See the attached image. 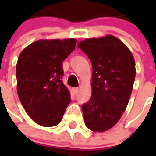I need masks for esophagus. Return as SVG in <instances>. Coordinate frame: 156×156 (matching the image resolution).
I'll use <instances>...</instances> for the list:
<instances>
[{"label":"esophagus","instance_id":"esophagus-1","mask_svg":"<svg viewBox=\"0 0 156 156\" xmlns=\"http://www.w3.org/2000/svg\"><path fill=\"white\" fill-rule=\"evenodd\" d=\"M78 90H79V89H78V87H75V88H73L72 89V91H73V93L75 95V94H77V93L78 92Z\"/></svg>","mask_w":156,"mask_h":156}]
</instances>
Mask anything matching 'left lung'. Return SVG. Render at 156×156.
I'll list each match as a JSON object with an SVG mask.
<instances>
[{"mask_svg": "<svg viewBox=\"0 0 156 156\" xmlns=\"http://www.w3.org/2000/svg\"><path fill=\"white\" fill-rule=\"evenodd\" d=\"M78 47L92 65L91 97L82 108L89 129L104 132L116 125L130 98L135 61L130 50L113 35L86 39Z\"/></svg>", "mask_w": 156, "mask_h": 156, "instance_id": "left-lung-1", "label": "left lung"}]
</instances>
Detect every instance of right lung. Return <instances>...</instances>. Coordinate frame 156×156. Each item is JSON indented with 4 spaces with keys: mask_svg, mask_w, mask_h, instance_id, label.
Instances as JSON below:
<instances>
[{
    "mask_svg": "<svg viewBox=\"0 0 156 156\" xmlns=\"http://www.w3.org/2000/svg\"><path fill=\"white\" fill-rule=\"evenodd\" d=\"M76 43L75 39L37 40L18 56V98L27 113L40 126L58 125L70 103V93L62 82V62L74 50Z\"/></svg>",
    "mask_w": 156,
    "mask_h": 156,
    "instance_id": "obj_1",
    "label": "right lung"
}]
</instances>
